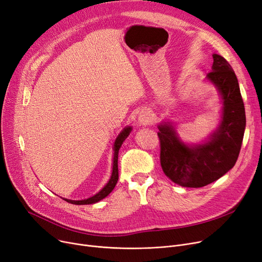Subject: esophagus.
Here are the masks:
<instances>
[{
  "mask_svg": "<svg viewBox=\"0 0 262 262\" xmlns=\"http://www.w3.org/2000/svg\"><path fill=\"white\" fill-rule=\"evenodd\" d=\"M151 114L150 112H149L148 110H144L141 112V114L139 116V121L142 123V124H147L149 122H151Z\"/></svg>",
  "mask_w": 262,
  "mask_h": 262,
  "instance_id": "esophagus-1",
  "label": "esophagus"
}]
</instances>
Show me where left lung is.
I'll use <instances>...</instances> for the list:
<instances>
[{"label": "left lung", "instance_id": "1", "mask_svg": "<svg viewBox=\"0 0 262 262\" xmlns=\"http://www.w3.org/2000/svg\"><path fill=\"white\" fill-rule=\"evenodd\" d=\"M207 79L215 85L223 101L221 123L207 142L185 145L171 124L158 127L162 169L185 188H202L225 175L238 160L243 141L245 108L234 71L225 58L213 54Z\"/></svg>", "mask_w": 262, "mask_h": 262}]
</instances>
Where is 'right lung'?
<instances>
[{
	"mask_svg": "<svg viewBox=\"0 0 262 262\" xmlns=\"http://www.w3.org/2000/svg\"><path fill=\"white\" fill-rule=\"evenodd\" d=\"M132 128L131 127H126L124 128L117 136V139L114 143V158H113V170H112V175L111 178L108 180V182L104 185V188L98 192L96 195L87 198V199H83V201H71V199H66L64 198L67 203H70L72 205H91V204H95L100 202L101 199L105 198L113 189L115 188V185L118 181V152H119V148L121 146V144L123 143V141L128 138V135L130 134Z\"/></svg>",
	"mask_w": 262,
	"mask_h": 262,
	"instance_id": "add662e5",
	"label": "right lung"
}]
</instances>
